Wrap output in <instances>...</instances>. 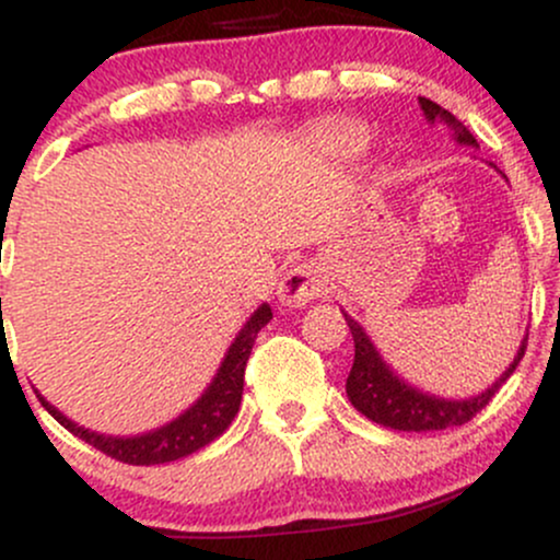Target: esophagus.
<instances>
[{"mask_svg": "<svg viewBox=\"0 0 560 560\" xmlns=\"http://www.w3.org/2000/svg\"><path fill=\"white\" fill-rule=\"evenodd\" d=\"M324 273H320L318 266H313V262H298V266H292L289 271L284 273V279H281L279 284V300L281 305L287 307H302L307 305L311 300H316L324 294Z\"/></svg>", "mask_w": 560, "mask_h": 560, "instance_id": "obj_1", "label": "esophagus"}]
</instances>
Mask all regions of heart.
Wrapping results in <instances>:
<instances>
[{
  "instance_id": "b5f03b06",
  "label": "heart",
  "mask_w": 560,
  "mask_h": 560,
  "mask_svg": "<svg viewBox=\"0 0 560 560\" xmlns=\"http://www.w3.org/2000/svg\"><path fill=\"white\" fill-rule=\"evenodd\" d=\"M334 144H337V150L347 152V155H352V152L361 150V139H358V133H355V131L337 133V137H334Z\"/></svg>"
}]
</instances>
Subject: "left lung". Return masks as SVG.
Instances as JSON below:
<instances>
[{
    "label": "left lung",
    "instance_id": "left-lung-1",
    "mask_svg": "<svg viewBox=\"0 0 560 560\" xmlns=\"http://www.w3.org/2000/svg\"><path fill=\"white\" fill-rule=\"evenodd\" d=\"M419 105L429 124L442 120V124L453 128L458 144L477 147L474 133L458 118H453L445 107L427 100V96H419ZM345 320L352 331V342H355V361H352L350 376H347V397H350V402L361 410L365 419L382 423V427L397 429V432H436V429L464 427L466 421H471L492 400L494 392L503 387L505 378L516 371V365L524 358L526 339H529V334H526L513 363L508 365L505 374L490 389H485L477 397H468V400H445V397H436L429 395V392L410 387L408 382L395 376V371L382 361V355L376 352L369 334L361 329V324L347 316V313Z\"/></svg>",
    "mask_w": 560,
    "mask_h": 560
}]
</instances>
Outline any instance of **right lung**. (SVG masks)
I'll return each mask as SVG.
<instances>
[{
    "instance_id": "obj_1",
    "label": "right lung",
    "mask_w": 560,
    "mask_h": 560,
    "mask_svg": "<svg viewBox=\"0 0 560 560\" xmlns=\"http://www.w3.org/2000/svg\"><path fill=\"white\" fill-rule=\"evenodd\" d=\"M273 318L271 305H262L249 316L247 324L242 326V331L236 334V339L231 342L226 358H223L221 369L210 387L205 389V395L191 405L189 410H184L178 419H173L165 427L155 429V432H147L139 436H105L89 432V429L79 427L62 416L55 405H49L42 395L38 402L55 416L57 423L68 429L70 434H75L79 440L89 442V445L102 450L105 455H110L115 460H124L128 466H155V464H171V460L186 458V455L197 453L199 447L210 445L215 436H221L229 429V423L234 421V416L240 413L242 402V389H244V369H247L249 352H253L255 337L268 320Z\"/></svg>"
}]
</instances>
